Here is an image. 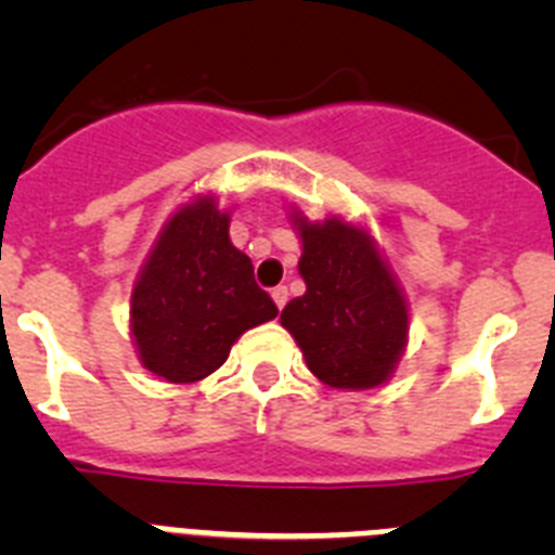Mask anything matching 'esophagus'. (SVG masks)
<instances>
[{"instance_id":"esophagus-1","label":"esophagus","mask_w":555,"mask_h":555,"mask_svg":"<svg viewBox=\"0 0 555 555\" xmlns=\"http://www.w3.org/2000/svg\"><path fill=\"white\" fill-rule=\"evenodd\" d=\"M272 300H274V306H278V308L286 306V302H288V288L286 286L272 288Z\"/></svg>"}]
</instances>
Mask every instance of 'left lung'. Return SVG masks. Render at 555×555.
<instances>
[{"label":"left lung","instance_id":"8db88e82","mask_svg":"<svg viewBox=\"0 0 555 555\" xmlns=\"http://www.w3.org/2000/svg\"><path fill=\"white\" fill-rule=\"evenodd\" d=\"M288 210L302 247L297 269L306 294L283 308L281 325L331 389L389 384L409 347L411 308L375 235L336 214L311 222L297 205Z\"/></svg>","mask_w":555,"mask_h":555}]
</instances>
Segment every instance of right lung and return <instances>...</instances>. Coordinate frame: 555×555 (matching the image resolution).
Here are the masks:
<instances>
[{"mask_svg": "<svg viewBox=\"0 0 555 555\" xmlns=\"http://www.w3.org/2000/svg\"><path fill=\"white\" fill-rule=\"evenodd\" d=\"M230 208L191 194L146 253L130 292V338L141 366L166 384H197L228 361L230 347L278 317L230 242Z\"/></svg>", "mask_w": 555, "mask_h": 555, "instance_id": "1", "label": "right lung"}]
</instances>
